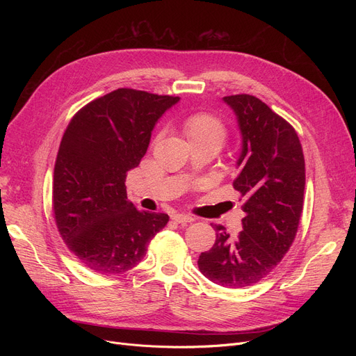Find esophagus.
<instances>
[{
    "label": "esophagus",
    "mask_w": 356,
    "mask_h": 356,
    "mask_svg": "<svg viewBox=\"0 0 356 356\" xmlns=\"http://www.w3.org/2000/svg\"><path fill=\"white\" fill-rule=\"evenodd\" d=\"M172 219L176 222V223H191L195 220V218H192L191 215H184V213H175L172 216Z\"/></svg>",
    "instance_id": "esophagus-1"
}]
</instances>
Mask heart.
<instances>
[{
	"instance_id": "1",
	"label": "heart",
	"mask_w": 356,
	"mask_h": 356,
	"mask_svg": "<svg viewBox=\"0 0 356 356\" xmlns=\"http://www.w3.org/2000/svg\"><path fill=\"white\" fill-rule=\"evenodd\" d=\"M183 134L189 144L208 143L218 148L227 138V127L220 120L209 114H196L183 122Z\"/></svg>"
}]
</instances>
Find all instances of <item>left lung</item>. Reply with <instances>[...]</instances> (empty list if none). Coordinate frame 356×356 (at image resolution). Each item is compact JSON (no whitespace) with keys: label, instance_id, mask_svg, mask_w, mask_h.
Listing matches in <instances>:
<instances>
[{"label":"left lung","instance_id":"obj_1","mask_svg":"<svg viewBox=\"0 0 356 356\" xmlns=\"http://www.w3.org/2000/svg\"><path fill=\"white\" fill-rule=\"evenodd\" d=\"M223 102L242 140L234 189L245 199V218L235 238L215 227V244L197 266L212 283L242 289L267 277L293 244L303 211L305 156L294 128L263 101L242 93Z\"/></svg>","mask_w":356,"mask_h":356}]
</instances>
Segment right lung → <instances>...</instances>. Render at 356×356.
Segmentation results:
<instances>
[{"mask_svg": "<svg viewBox=\"0 0 356 356\" xmlns=\"http://www.w3.org/2000/svg\"><path fill=\"white\" fill-rule=\"evenodd\" d=\"M179 97L121 88L89 102L69 122L54 164L53 212L70 252L99 274L136 267L168 222L127 200L136 168L167 109Z\"/></svg>", "mask_w": 356, "mask_h": 356, "instance_id": "obj_1", "label": "right lung"}]
</instances>
